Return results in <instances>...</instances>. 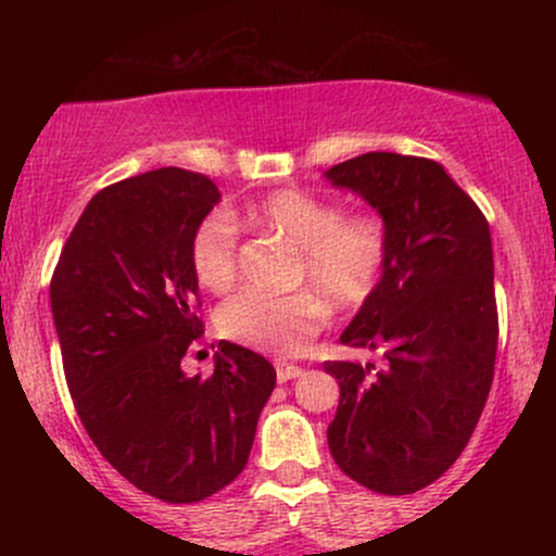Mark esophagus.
Wrapping results in <instances>:
<instances>
[{"mask_svg": "<svg viewBox=\"0 0 556 556\" xmlns=\"http://www.w3.org/2000/svg\"><path fill=\"white\" fill-rule=\"evenodd\" d=\"M298 376H303V368L300 366H292V363H277V379L279 381L298 379Z\"/></svg>", "mask_w": 556, "mask_h": 556, "instance_id": "esophagus-1", "label": "esophagus"}]
</instances>
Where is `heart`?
I'll return each mask as SVG.
<instances>
[{"label":"heart","instance_id":"1","mask_svg":"<svg viewBox=\"0 0 556 556\" xmlns=\"http://www.w3.org/2000/svg\"><path fill=\"white\" fill-rule=\"evenodd\" d=\"M242 222L285 235L300 248L295 285L314 287L337 308H358L374 295L392 256V235L379 216H344L340 206L305 190H277L242 212ZM190 264L206 290L225 292L238 279V227L212 214L190 238ZM311 290L292 295L240 292L219 308L227 340L290 358L327 327L329 308Z\"/></svg>","mask_w":556,"mask_h":556}]
</instances>
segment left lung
Here are the masks:
<instances>
[{
	"mask_svg": "<svg viewBox=\"0 0 556 556\" xmlns=\"http://www.w3.org/2000/svg\"><path fill=\"white\" fill-rule=\"evenodd\" d=\"M327 177L366 198L392 235L374 295L342 344L384 353L327 361L340 407L327 439L344 476L376 494H413L468 444L494 379L500 318L489 222L473 198L424 156L371 151Z\"/></svg>",
	"mask_w": 556,
	"mask_h": 556,
	"instance_id": "1",
	"label": "left lung"
}]
</instances>
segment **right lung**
I'll return each instance as SVG.
<instances>
[{
  "mask_svg": "<svg viewBox=\"0 0 556 556\" xmlns=\"http://www.w3.org/2000/svg\"><path fill=\"white\" fill-rule=\"evenodd\" d=\"M219 203L206 175L164 167L99 190L49 287L75 410L132 486L193 504L245 468L277 371L219 342L212 376L180 361L203 334L190 238Z\"/></svg>",
  "mask_w": 556,
  "mask_h": 556,
  "instance_id": "obj_1",
  "label": "right lung"
}]
</instances>
